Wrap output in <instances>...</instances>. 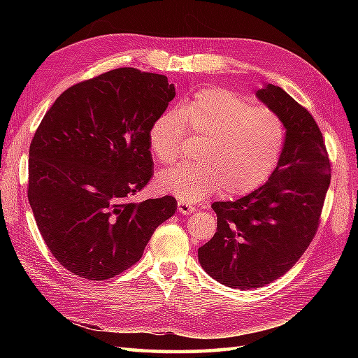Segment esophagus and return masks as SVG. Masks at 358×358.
<instances>
[{"mask_svg":"<svg viewBox=\"0 0 358 358\" xmlns=\"http://www.w3.org/2000/svg\"><path fill=\"white\" fill-rule=\"evenodd\" d=\"M194 210H195V208L192 206L191 203H187V201H178V212H180V214L189 215V214H192Z\"/></svg>","mask_w":358,"mask_h":358,"instance_id":"esophagus-1","label":"esophagus"}]
</instances>
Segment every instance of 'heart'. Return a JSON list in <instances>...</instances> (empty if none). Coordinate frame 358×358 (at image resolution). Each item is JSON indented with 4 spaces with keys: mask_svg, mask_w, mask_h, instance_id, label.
<instances>
[{
    "mask_svg": "<svg viewBox=\"0 0 358 358\" xmlns=\"http://www.w3.org/2000/svg\"><path fill=\"white\" fill-rule=\"evenodd\" d=\"M186 131L206 140L196 164H181L158 178L163 192L196 203L222 191L246 195L275 171L285 146V124L275 112L227 89L200 90L180 110L162 113L149 131V144L162 164L180 155Z\"/></svg>",
    "mask_w": 358,
    "mask_h": 358,
    "instance_id": "obj_1",
    "label": "heart"
}]
</instances>
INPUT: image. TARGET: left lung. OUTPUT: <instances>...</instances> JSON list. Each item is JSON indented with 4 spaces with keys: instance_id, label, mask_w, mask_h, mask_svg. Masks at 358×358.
Returning <instances> with one entry per match:
<instances>
[{
    "instance_id": "obj_1",
    "label": "left lung",
    "mask_w": 358,
    "mask_h": 358,
    "mask_svg": "<svg viewBox=\"0 0 358 358\" xmlns=\"http://www.w3.org/2000/svg\"><path fill=\"white\" fill-rule=\"evenodd\" d=\"M255 96L285 124L280 162L254 192L212 204L217 232L199 249L201 268L235 289L269 285L299 262L317 232L331 183L328 152L313 115L269 83Z\"/></svg>"
}]
</instances>
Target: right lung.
Wrapping results in <instances>:
<instances>
[{
  "instance_id": "right-lung-1",
  "label": "right lung",
  "mask_w": 358,
  "mask_h": 358,
  "mask_svg": "<svg viewBox=\"0 0 358 358\" xmlns=\"http://www.w3.org/2000/svg\"><path fill=\"white\" fill-rule=\"evenodd\" d=\"M175 96L167 77L121 67L59 95L29 149V203L52 255L87 280L140 260L177 210L171 195L131 203L154 173L149 131Z\"/></svg>"
}]
</instances>
